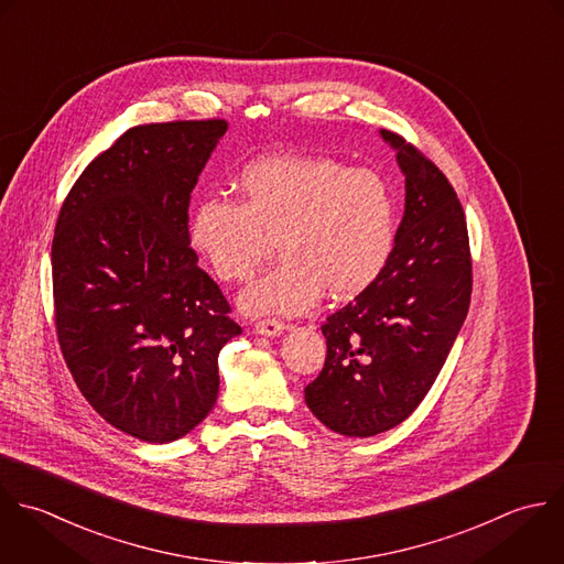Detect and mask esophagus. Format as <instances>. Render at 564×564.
Masks as SVG:
<instances>
[{
  "instance_id": "esophagus-1",
  "label": "esophagus",
  "mask_w": 564,
  "mask_h": 564,
  "mask_svg": "<svg viewBox=\"0 0 564 564\" xmlns=\"http://www.w3.org/2000/svg\"><path fill=\"white\" fill-rule=\"evenodd\" d=\"M254 329H257V334H261V336H268V338H274V336H281L283 334V329H285V325L281 323V321H274V318H268V321H259L257 325H254Z\"/></svg>"
}]
</instances>
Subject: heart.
Listing matches in <instances>:
<instances>
[{
    "instance_id": "1",
    "label": "heart",
    "mask_w": 564,
    "mask_h": 564,
    "mask_svg": "<svg viewBox=\"0 0 564 564\" xmlns=\"http://www.w3.org/2000/svg\"><path fill=\"white\" fill-rule=\"evenodd\" d=\"M237 191L239 204L221 197L197 202L188 239L226 283L248 281L276 243L281 261L239 299L248 314H303L323 292L334 301L354 299L393 254L398 202L373 169L279 153L250 162Z\"/></svg>"
}]
</instances>
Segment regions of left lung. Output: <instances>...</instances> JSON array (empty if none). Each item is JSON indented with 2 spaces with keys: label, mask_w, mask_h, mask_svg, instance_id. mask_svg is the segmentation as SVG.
<instances>
[{
  "label": "left lung",
  "mask_w": 564,
  "mask_h": 564,
  "mask_svg": "<svg viewBox=\"0 0 564 564\" xmlns=\"http://www.w3.org/2000/svg\"><path fill=\"white\" fill-rule=\"evenodd\" d=\"M380 133L406 177L395 248L382 274L327 316L325 367L305 387L310 411L347 437L391 431L420 406L473 294L468 226L453 184L411 142Z\"/></svg>",
  "instance_id": "8db88e82"
}]
</instances>
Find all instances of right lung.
Masks as SVG:
<instances>
[{
    "label": "right lung",
    "mask_w": 564,
    "mask_h": 564,
    "mask_svg": "<svg viewBox=\"0 0 564 564\" xmlns=\"http://www.w3.org/2000/svg\"><path fill=\"white\" fill-rule=\"evenodd\" d=\"M226 120L127 129L69 188L52 239L56 338L91 409L149 444L215 406L217 356L241 334L188 246V204Z\"/></svg>",
    "instance_id": "add662e5"
}]
</instances>
